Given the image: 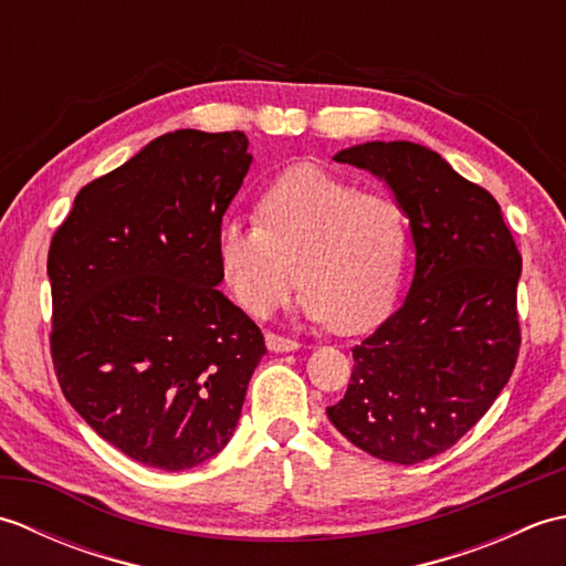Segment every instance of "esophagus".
I'll use <instances>...</instances> for the list:
<instances>
[{
	"label": "esophagus",
	"mask_w": 566,
	"mask_h": 566,
	"mask_svg": "<svg viewBox=\"0 0 566 566\" xmlns=\"http://www.w3.org/2000/svg\"><path fill=\"white\" fill-rule=\"evenodd\" d=\"M268 347L272 353H290V350H296L298 343L294 338H286V335H280V333H268Z\"/></svg>",
	"instance_id": "1"
}]
</instances>
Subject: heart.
Listing matches in <instances>:
<instances>
[{
  "label": "heart",
  "mask_w": 566,
  "mask_h": 566,
  "mask_svg": "<svg viewBox=\"0 0 566 566\" xmlns=\"http://www.w3.org/2000/svg\"><path fill=\"white\" fill-rule=\"evenodd\" d=\"M408 248L411 221L399 199L314 165L262 191L258 223L228 219L219 233L221 270L240 306L270 316L302 282L306 318L338 333H363L389 314Z\"/></svg>",
  "instance_id": "b5f03b06"
}]
</instances>
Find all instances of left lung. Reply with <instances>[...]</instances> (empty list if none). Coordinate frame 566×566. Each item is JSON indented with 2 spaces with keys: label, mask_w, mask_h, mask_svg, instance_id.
<instances>
[{
  "label": "left lung",
  "mask_w": 566,
  "mask_h": 566,
  "mask_svg": "<svg viewBox=\"0 0 566 566\" xmlns=\"http://www.w3.org/2000/svg\"><path fill=\"white\" fill-rule=\"evenodd\" d=\"M335 163L381 177L403 203L416 274L403 306L353 347L331 423L384 462L430 460L476 426L521 350V252L484 187L418 143H363Z\"/></svg>",
  "instance_id": "left-lung-1"
}]
</instances>
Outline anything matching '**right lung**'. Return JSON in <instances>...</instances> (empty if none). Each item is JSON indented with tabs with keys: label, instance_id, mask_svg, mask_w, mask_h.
Masks as SVG:
<instances>
[{
	"label": "right lung",
	"instance_id": "1",
	"mask_svg": "<svg viewBox=\"0 0 566 566\" xmlns=\"http://www.w3.org/2000/svg\"><path fill=\"white\" fill-rule=\"evenodd\" d=\"M243 130H175L80 189L48 250L51 357L94 432L179 472L231 440L264 347L216 290L219 233L250 167Z\"/></svg>",
	"mask_w": 566,
	"mask_h": 566
}]
</instances>
